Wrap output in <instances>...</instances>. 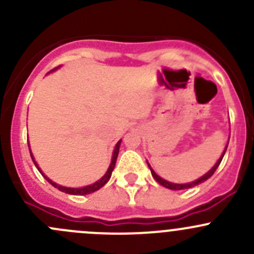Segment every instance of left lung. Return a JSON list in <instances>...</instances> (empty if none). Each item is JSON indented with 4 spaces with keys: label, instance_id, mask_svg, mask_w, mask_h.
I'll return each instance as SVG.
<instances>
[{
    "label": "left lung",
    "instance_id": "left-lung-1",
    "mask_svg": "<svg viewBox=\"0 0 254 254\" xmlns=\"http://www.w3.org/2000/svg\"><path fill=\"white\" fill-rule=\"evenodd\" d=\"M227 145H229V142H227ZM227 145H226V147H225V151H224V152H222L221 157H220V158H219V161H217V162L215 163V166H214V167H212L211 170H210L209 172L206 173V175H204L203 177H200V178H199V179H196V181L191 182V183H187V184H177V183H171V182L166 181V179L161 178L160 176H157V175H156V173H155V171H153L152 168H151V166L148 165V163H147V165H148V167H150V170H151V173H152V177H153V178L156 179V181L158 182V183L161 184V186L166 187V188H168V189H172V190H182V189H188V188H193V187H195V186H198V184H200V183H203V182H205L206 179H209L210 177H211L212 175H214V173H215V171H216V168L219 167V165H220V163H221V161H222V157H224L225 152H226Z\"/></svg>",
    "mask_w": 254,
    "mask_h": 254
}]
</instances>
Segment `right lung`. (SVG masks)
Returning <instances> with one entry per match:
<instances>
[{
  "label": "right lung",
  "instance_id": "add662e5",
  "mask_svg": "<svg viewBox=\"0 0 254 254\" xmlns=\"http://www.w3.org/2000/svg\"><path fill=\"white\" fill-rule=\"evenodd\" d=\"M54 70H55V68H54ZM53 70V71H54ZM120 142H122V140H120V141H118V143L117 145H115V148H114V152H113V158H112V163H111V166H109V168H108V171H107V173L106 175H104L103 177H102L101 179H99V181H97L96 183H93V184H91V186H87V187H83V188H67V187H63V186H59V184H56L55 182H53L51 181V179H49L47 176H44V173L42 172V171H40V168L38 167V165H37V162H35V160H34V157H33V155H32V152H30V148H29V152H30V157H32V160H33V162H34V165L37 166V168H38V171H39L40 173H42L43 176H44V178L47 179V181L49 182V183L51 184V186L53 187H55V188H58L59 190H61V191H64V193H67V194H72V195H86V194H91V193H93V191H96V190H98L99 188H102V187L104 186V184L107 183V182L109 181V178H111V176H112V172H113V170H114V167H115V162H117V158H118V153H119V147H120Z\"/></svg>",
  "mask_w": 254,
  "mask_h": 254
}]
</instances>
